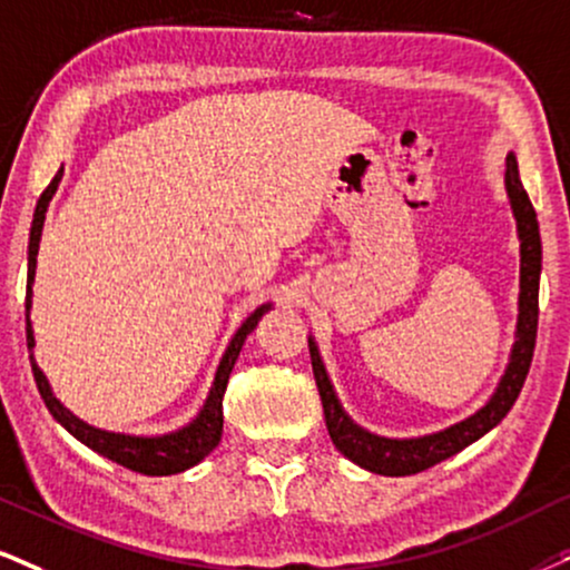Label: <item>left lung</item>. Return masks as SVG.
Wrapping results in <instances>:
<instances>
[{"label":"left lung","instance_id":"obj_1","mask_svg":"<svg viewBox=\"0 0 570 570\" xmlns=\"http://www.w3.org/2000/svg\"><path fill=\"white\" fill-rule=\"evenodd\" d=\"M504 187L512 206V216L518 222V240H521V296H518V327L515 343L510 351V364L504 370L494 396L481 406L479 412L470 414L462 423H454L444 431L420 435V439H385L364 431L348 417L338 396H335L333 383H330L325 364H322L320 348L314 338H308V354H312L314 381H317L322 410H325L327 433L335 449L343 456L364 470L381 475H412L420 470L433 468L435 462L446 460L462 449L487 435L491 428L502 423V417L512 410L518 393H521L525 375H529L533 346H537V325H539V274H542V237H539L537 210H533L529 195H525L521 174H518L515 156H508V171H504Z\"/></svg>","mask_w":570,"mask_h":570}]
</instances>
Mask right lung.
Wrapping results in <instances>:
<instances>
[{
    "label": "right lung",
    "instance_id": "right-lung-1",
    "mask_svg": "<svg viewBox=\"0 0 570 570\" xmlns=\"http://www.w3.org/2000/svg\"><path fill=\"white\" fill-rule=\"evenodd\" d=\"M62 179V168L55 174V179L49 181L41 198L37 200V210H33V222H31V237H28V279H26V343H28V360H31V370H33V381H37V389L45 399L47 410L52 412V417L66 428L68 433H73L81 444H87L89 449H95L97 454L108 456V460L118 462V465L135 470V473L142 475H174L181 473V470L198 465L203 456H208L219 446L222 441V428H224V414H222V399L224 391H227L229 383V372L235 367L237 356H240V348L245 338L253 327L258 325V320L269 312L272 304L258 306L256 312L250 314L248 320L237 327V333L232 335L227 351H224L219 367H216V377L214 385H210L206 404L198 412V417L193 423H187L185 428L174 433H164V435H126V433H110V431H100V428L87 425L83 420L76 417L73 412L66 410L58 399H55L52 389H49L45 372L39 370L37 360H33V330H31V285H33V274H37V253H39V240H41V229H45V216L49 208V200H52L55 189H58Z\"/></svg>",
    "mask_w": 570,
    "mask_h": 570
}]
</instances>
